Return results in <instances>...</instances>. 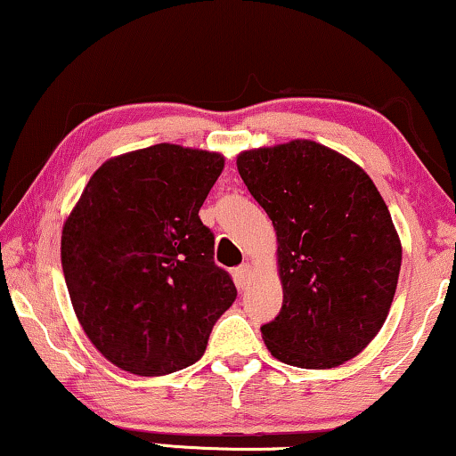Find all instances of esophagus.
Returning a JSON list of instances; mask_svg holds the SVG:
<instances>
[{
  "label": "esophagus",
  "mask_w": 456,
  "mask_h": 456,
  "mask_svg": "<svg viewBox=\"0 0 456 456\" xmlns=\"http://www.w3.org/2000/svg\"><path fill=\"white\" fill-rule=\"evenodd\" d=\"M249 276H251V265L249 264H240L239 268H234V279H236V282H239L240 287L247 285Z\"/></svg>",
  "instance_id": "1"
}]
</instances>
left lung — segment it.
Masks as SVG:
<instances>
[{
    "label": "left lung",
    "mask_w": 456,
    "mask_h": 456,
    "mask_svg": "<svg viewBox=\"0 0 456 456\" xmlns=\"http://www.w3.org/2000/svg\"><path fill=\"white\" fill-rule=\"evenodd\" d=\"M236 167L279 239L282 307L262 327L272 356L299 369L358 356L386 322L402 264L377 186L310 140L245 151Z\"/></svg>",
    "instance_id": "left-lung-1"
}]
</instances>
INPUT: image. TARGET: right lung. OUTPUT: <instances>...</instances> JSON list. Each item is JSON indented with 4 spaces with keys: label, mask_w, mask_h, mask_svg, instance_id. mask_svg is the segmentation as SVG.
<instances>
[{
    "label": "right lung",
    "mask_w": 456,
    "mask_h": 456,
    "mask_svg": "<svg viewBox=\"0 0 456 456\" xmlns=\"http://www.w3.org/2000/svg\"><path fill=\"white\" fill-rule=\"evenodd\" d=\"M224 169L217 152L155 144L106 161L62 228L75 314L106 360L142 377L197 362L236 299L199 209Z\"/></svg>",
    "instance_id": "1"
}]
</instances>
